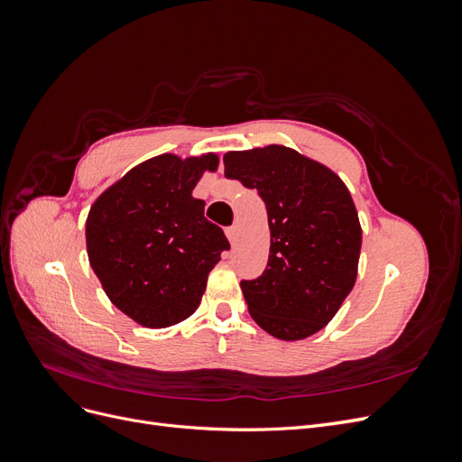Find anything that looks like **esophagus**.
<instances>
[{
	"mask_svg": "<svg viewBox=\"0 0 462 462\" xmlns=\"http://www.w3.org/2000/svg\"><path fill=\"white\" fill-rule=\"evenodd\" d=\"M227 239H229V243L235 246V243H236V239H239V227L236 226H231V227H227Z\"/></svg>",
	"mask_w": 462,
	"mask_h": 462,
	"instance_id": "34e87169",
	"label": "esophagus"
}]
</instances>
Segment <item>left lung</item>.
<instances>
[{
    "label": "left lung",
    "instance_id": "obj_1",
    "mask_svg": "<svg viewBox=\"0 0 462 462\" xmlns=\"http://www.w3.org/2000/svg\"><path fill=\"white\" fill-rule=\"evenodd\" d=\"M223 163L268 209V265L241 282L250 316L277 339L310 337L356 282L362 229L351 192L329 167L287 146L227 152Z\"/></svg>",
    "mask_w": 462,
    "mask_h": 462
}]
</instances>
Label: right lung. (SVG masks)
<instances>
[{"mask_svg":"<svg viewBox=\"0 0 462 462\" xmlns=\"http://www.w3.org/2000/svg\"><path fill=\"white\" fill-rule=\"evenodd\" d=\"M216 153H162L106 189L87 217V253L109 300L144 328H170L199 309L208 273L229 250L192 197Z\"/></svg>","mask_w":462,"mask_h":462,"instance_id":"right-lung-1","label":"right lung"}]
</instances>
